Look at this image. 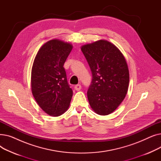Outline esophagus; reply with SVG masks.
Instances as JSON below:
<instances>
[{
  "label": "esophagus",
  "instance_id": "esophagus-1",
  "mask_svg": "<svg viewBox=\"0 0 161 161\" xmlns=\"http://www.w3.org/2000/svg\"><path fill=\"white\" fill-rule=\"evenodd\" d=\"M74 89L76 91H80L81 89V85H80V84H78V85H75V86Z\"/></svg>",
  "mask_w": 161,
  "mask_h": 161
}]
</instances>
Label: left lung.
Returning <instances> with one entry per match:
<instances>
[{
    "mask_svg": "<svg viewBox=\"0 0 161 161\" xmlns=\"http://www.w3.org/2000/svg\"><path fill=\"white\" fill-rule=\"evenodd\" d=\"M81 50L92 75L87 91L89 104L98 115L110 114L128 91L129 71L125 58L119 49L106 40L83 45Z\"/></svg>",
    "mask_w": 161,
    "mask_h": 161,
    "instance_id": "1",
    "label": "left lung"
}]
</instances>
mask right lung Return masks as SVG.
I'll return each mask as SVG.
<instances>
[{
  "label": "right lung",
  "instance_id": "1",
  "mask_svg": "<svg viewBox=\"0 0 161 161\" xmlns=\"http://www.w3.org/2000/svg\"><path fill=\"white\" fill-rule=\"evenodd\" d=\"M73 48L58 39L42 45L34 60L31 90L38 106L47 115L63 114L69 108L73 91L68 83L63 65Z\"/></svg>",
  "mask_w": 161,
  "mask_h": 161
}]
</instances>
